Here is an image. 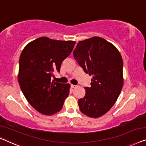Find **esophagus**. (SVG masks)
Masks as SVG:
<instances>
[{
	"label": "esophagus",
	"instance_id": "esophagus-1",
	"mask_svg": "<svg viewBox=\"0 0 146 146\" xmlns=\"http://www.w3.org/2000/svg\"><path fill=\"white\" fill-rule=\"evenodd\" d=\"M71 88H75L76 87H77V86H76V85H72V84H71Z\"/></svg>",
	"mask_w": 146,
	"mask_h": 146
}]
</instances>
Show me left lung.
<instances>
[{
    "label": "left lung",
    "mask_w": 146,
    "mask_h": 146,
    "mask_svg": "<svg viewBox=\"0 0 146 146\" xmlns=\"http://www.w3.org/2000/svg\"><path fill=\"white\" fill-rule=\"evenodd\" d=\"M73 56L86 73L93 76L91 87L78 101L82 113L98 118L106 114L118 99L123 87V61L111 43L100 37L80 41Z\"/></svg>",
    "instance_id": "obj_1"
}]
</instances>
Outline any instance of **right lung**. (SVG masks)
I'll return each mask as SVG.
<instances>
[{
	"instance_id": "1",
	"label": "right lung",
	"mask_w": 146,
	"mask_h": 146,
	"mask_svg": "<svg viewBox=\"0 0 146 146\" xmlns=\"http://www.w3.org/2000/svg\"><path fill=\"white\" fill-rule=\"evenodd\" d=\"M75 42L41 37L22 50L19 60L18 83L28 102L37 111L53 115L63 107L70 85L52 81L61 63L71 54Z\"/></svg>"
}]
</instances>
